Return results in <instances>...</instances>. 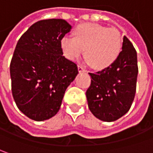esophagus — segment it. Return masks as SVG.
Instances as JSON below:
<instances>
[{
  "mask_svg": "<svg viewBox=\"0 0 153 153\" xmlns=\"http://www.w3.org/2000/svg\"><path fill=\"white\" fill-rule=\"evenodd\" d=\"M78 70H79V73H83V72H85V68H84V67H82V66H80V65H79V66H78Z\"/></svg>",
  "mask_w": 153,
  "mask_h": 153,
  "instance_id": "esophagus-1",
  "label": "esophagus"
}]
</instances>
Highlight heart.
Wrapping results in <instances>:
<instances>
[{"label": "heart", "instance_id": "heart-1", "mask_svg": "<svg viewBox=\"0 0 153 153\" xmlns=\"http://www.w3.org/2000/svg\"><path fill=\"white\" fill-rule=\"evenodd\" d=\"M74 35V37L65 36L61 40L64 56L71 61H76L85 49L86 62L96 69L110 67L117 60L123 49V37L116 28L85 23L77 26Z\"/></svg>", "mask_w": 153, "mask_h": 153}]
</instances>
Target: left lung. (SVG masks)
I'll return each instance as SVG.
<instances>
[{"instance_id": "1", "label": "left lung", "mask_w": 153, "mask_h": 153, "mask_svg": "<svg viewBox=\"0 0 153 153\" xmlns=\"http://www.w3.org/2000/svg\"><path fill=\"white\" fill-rule=\"evenodd\" d=\"M122 50L110 67L95 74L89 73L91 82L86 91L88 107L94 116L103 122H114L124 116L135 96L137 53L125 36Z\"/></svg>"}]
</instances>
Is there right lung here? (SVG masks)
<instances>
[{"mask_svg": "<svg viewBox=\"0 0 153 153\" xmlns=\"http://www.w3.org/2000/svg\"><path fill=\"white\" fill-rule=\"evenodd\" d=\"M71 29L62 19H43L17 43L10 63L12 93L19 110L34 121L56 115L65 91L79 74L61 48L62 38Z\"/></svg>", "mask_w": 153, "mask_h": 153, "instance_id": "1", "label": "right lung"}]
</instances>
